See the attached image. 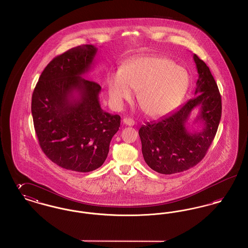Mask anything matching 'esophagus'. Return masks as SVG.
Instances as JSON below:
<instances>
[{"label":"esophagus","mask_w":248,"mask_h":248,"mask_svg":"<svg viewBox=\"0 0 248 248\" xmlns=\"http://www.w3.org/2000/svg\"><path fill=\"white\" fill-rule=\"evenodd\" d=\"M123 123L125 125H129V126H133L135 124V121L130 118H124L123 119Z\"/></svg>","instance_id":"obj_1"}]
</instances>
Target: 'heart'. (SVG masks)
I'll return each instance as SVG.
<instances>
[{"mask_svg": "<svg viewBox=\"0 0 248 248\" xmlns=\"http://www.w3.org/2000/svg\"><path fill=\"white\" fill-rule=\"evenodd\" d=\"M189 83L188 71L172 59L149 56L127 63L123 71L108 75L107 84L112 103L121 106L139 91L138 101L143 111L152 117H162L178 105Z\"/></svg>", "mask_w": 248, "mask_h": 248, "instance_id": "b5f03b06", "label": "heart"}]
</instances>
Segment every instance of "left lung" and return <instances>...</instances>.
Returning <instances> with one entry per match:
<instances>
[{
	"mask_svg": "<svg viewBox=\"0 0 248 248\" xmlns=\"http://www.w3.org/2000/svg\"><path fill=\"white\" fill-rule=\"evenodd\" d=\"M199 74L193 98L171 114L147 123L139 131L142 154L153 170L165 175L186 171L200 163L217 134L221 118V96L206 64L193 55ZM200 107L196 122L204 126L190 132L186 124L191 111Z\"/></svg>",
	"mask_w": 248,
	"mask_h": 248,
	"instance_id": "1",
	"label": "left lung"
}]
</instances>
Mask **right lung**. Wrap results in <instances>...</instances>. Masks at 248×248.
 I'll list each match as a JSON object with an SVG mask.
<instances>
[{
  "label": "right lung",
  "mask_w": 248,
  "mask_h": 248,
  "mask_svg": "<svg viewBox=\"0 0 248 248\" xmlns=\"http://www.w3.org/2000/svg\"><path fill=\"white\" fill-rule=\"evenodd\" d=\"M97 48L83 45L56 57L42 72L31 98V113L42 151L55 164L76 172L103 165L121 117L104 111L101 87L83 78Z\"/></svg>",
  "instance_id": "obj_1"
}]
</instances>
